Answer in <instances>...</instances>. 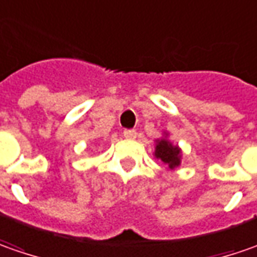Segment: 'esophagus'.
Returning <instances> with one entry per match:
<instances>
[{
	"label": "esophagus",
	"mask_w": 257,
	"mask_h": 257,
	"mask_svg": "<svg viewBox=\"0 0 257 257\" xmlns=\"http://www.w3.org/2000/svg\"><path fill=\"white\" fill-rule=\"evenodd\" d=\"M123 137L126 139H135L137 138V131L135 129H125L123 131Z\"/></svg>",
	"instance_id": "1"
}]
</instances>
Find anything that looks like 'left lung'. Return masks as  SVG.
I'll use <instances>...</instances> for the list:
<instances>
[{"label": "left lung", "instance_id": "1", "mask_svg": "<svg viewBox=\"0 0 257 257\" xmlns=\"http://www.w3.org/2000/svg\"><path fill=\"white\" fill-rule=\"evenodd\" d=\"M164 138L161 139H156L155 142V155L156 159H159L162 164L168 168V169H175L181 165V159H182V151L181 148L178 145L172 144L169 141V135L164 132Z\"/></svg>", "mask_w": 257, "mask_h": 257}]
</instances>
